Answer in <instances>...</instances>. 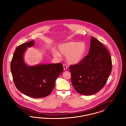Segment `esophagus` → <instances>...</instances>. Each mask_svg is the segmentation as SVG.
<instances>
[{"mask_svg": "<svg viewBox=\"0 0 126 126\" xmlns=\"http://www.w3.org/2000/svg\"><path fill=\"white\" fill-rule=\"evenodd\" d=\"M63 67H64V70H66L67 69V65L66 64H63Z\"/></svg>", "mask_w": 126, "mask_h": 126, "instance_id": "1", "label": "esophagus"}]
</instances>
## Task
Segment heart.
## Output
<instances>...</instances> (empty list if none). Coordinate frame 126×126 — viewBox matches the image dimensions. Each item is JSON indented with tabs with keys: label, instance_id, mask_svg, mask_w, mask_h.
<instances>
[{
	"label": "heart",
	"instance_id": "heart-1",
	"mask_svg": "<svg viewBox=\"0 0 126 126\" xmlns=\"http://www.w3.org/2000/svg\"><path fill=\"white\" fill-rule=\"evenodd\" d=\"M60 53L66 56L67 62L70 64H77L84 58L86 50V46L84 42H70L60 44L58 47ZM56 58H60V54L56 51L52 52Z\"/></svg>",
	"mask_w": 126,
	"mask_h": 126
}]
</instances>
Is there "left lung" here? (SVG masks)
I'll list each match as a JSON object with an SVG mask.
<instances>
[{
	"label": "left lung",
	"mask_w": 126,
	"mask_h": 126,
	"mask_svg": "<svg viewBox=\"0 0 126 126\" xmlns=\"http://www.w3.org/2000/svg\"><path fill=\"white\" fill-rule=\"evenodd\" d=\"M111 69L109 51L98 40L91 37L89 53L78 64L69 66L72 85L80 94L93 95L104 86Z\"/></svg>",
	"instance_id": "8db88e82"
}]
</instances>
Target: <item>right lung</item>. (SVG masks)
Here are the masks:
<instances>
[{
  "mask_svg": "<svg viewBox=\"0 0 126 126\" xmlns=\"http://www.w3.org/2000/svg\"><path fill=\"white\" fill-rule=\"evenodd\" d=\"M34 44V41L23 43L16 48L11 62V71L14 84L19 91L34 98H41L50 94L55 81L63 71L61 63L27 66L23 56L27 48Z\"/></svg>",
  "mask_w": 126,
  "mask_h": 126,
  "instance_id": "obj_1",
  "label": "right lung"
}]
</instances>
